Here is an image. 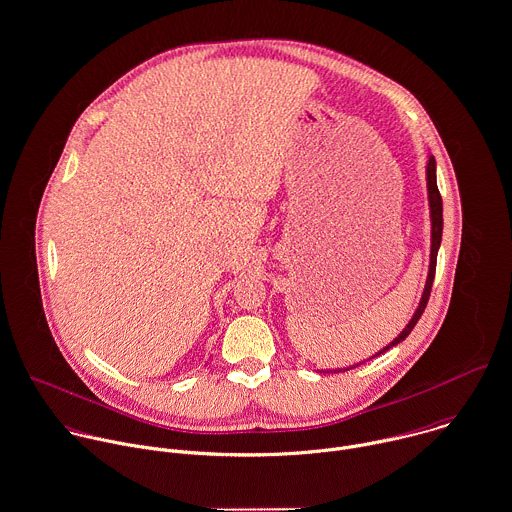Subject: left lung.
Here are the masks:
<instances>
[{
	"instance_id": "1",
	"label": "left lung",
	"mask_w": 512,
	"mask_h": 512,
	"mask_svg": "<svg viewBox=\"0 0 512 512\" xmlns=\"http://www.w3.org/2000/svg\"><path fill=\"white\" fill-rule=\"evenodd\" d=\"M427 196H429V214H431V256H429V272H427V280H425V288H423V294H421V300H419V306L413 314V318L409 320V324L401 330V334L393 341H389L381 351H377L373 357L385 353L389 347L401 343L405 340L411 330L415 328V324L419 322V318L423 316L425 308H427V302H429V296H431V286H433V280H435V266H437V252H439V246H441V236H443V200H441V194H439V188H437V165H435V157L429 155V161H427ZM371 359V357H369ZM363 363V361H361ZM359 365V363H357ZM357 365H351V367H343L340 371H347V369H353Z\"/></svg>"
}]
</instances>
